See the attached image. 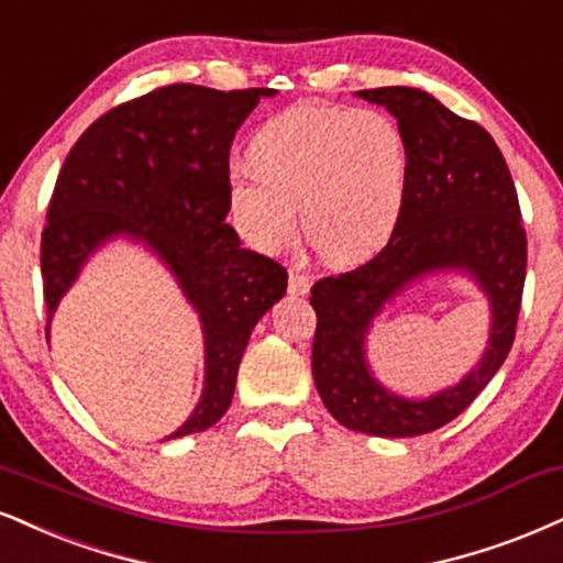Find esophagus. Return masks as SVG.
I'll return each instance as SVG.
<instances>
[{"mask_svg":"<svg viewBox=\"0 0 563 563\" xmlns=\"http://www.w3.org/2000/svg\"><path fill=\"white\" fill-rule=\"evenodd\" d=\"M309 288H311L309 275L299 273V269H290V275H288V290H290V294H294V296H307Z\"/></svg>","mask_w":563,"mask_h":563,"instance_id":"1","label":"esophagus"}]
</instances>
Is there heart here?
Segmentation results:
<instances>
[{"mask_svg": "<svg viewBox=\"0 0 563 563\" xmlns=\"http://www.w3.org/2000/svg\"><path fill=\"white\" fill-rule=\"evenodd\" d=\"M256 170L228 175V209L249 246L275 254L303 230L330 262L385 246L401 220L411 157L396 120L377 110L296 104L252 139Z\"/></svg>", "mask_w": 563, "mask_h": 563, "instance_id": "b5f03b06", "label": "heart"}]
</instances>
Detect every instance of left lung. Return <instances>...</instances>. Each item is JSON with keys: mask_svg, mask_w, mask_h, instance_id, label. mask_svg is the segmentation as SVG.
<instances>
[{"mask_svg": "<svg viewBox=\"0 0 563 563\" xmlns=\"http://www.w3.org/2000/svg\"><path fill=\"white\" fill-rule=\"evenodd\" d=\"M356 97L398 120L411 157L409 194L375 260L322 277L311 288L317 311L311 375L322 404L343 428L415 438L462 415L509 356L525 288L527 235L511 173L483 125L459 118L419 88H367ZM440 272H462L486 294L488 349L456 386L428 399L398 397L371 372L366 335L385 306Z\"/></svg>", "mask_w": 563, "mask_h": 563, "instance_id": "8db88e82", "label": "left lung"}]
</instances>
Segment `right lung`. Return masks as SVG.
<instances>
[{
    "label": "right lung",
    "instance_id": "add662e5",
    "mask_svg": "<svg viewBox=\"0 0 563 563\" xmlns=\"http://www.w3.org/2000/svg\"><path fill=\"white\" fill-rule=\"evenodd\" d=\"M262 97L275 91L175 84L114 107L70 148L46 212V341L84 264L118 239L157 256L199 314L205 388L165 440L212 428L225 415L254 324L288 286L286 269L243 249L225 222L230 144Z\"/></svg>",
    "mask_w": 563,
    "mask_h": 563
}]
</instances>
